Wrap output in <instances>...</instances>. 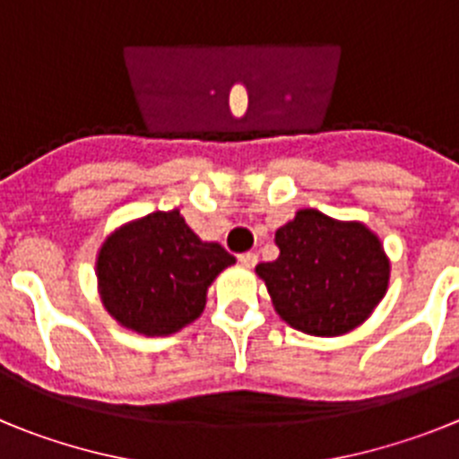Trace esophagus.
Returning a JSON list of instances; mask_svg holds the SVG:
<instances>
[{"label": "esophagus", "mask_w": 459, "mask_h": 459, "mask_svg": "<svg viewBox=\"0 0 459 459\" xmlns=\"http://www.w3.org/2000/svg\"><path fill=\"white\" fill-rule=\"evenodd\" d=\"M238 262H241L243 266H248V269H253V266L257 264V255H255V253H243V255H238Z\"/></svg>", "instance_id": "obj_1"}]
</instances>
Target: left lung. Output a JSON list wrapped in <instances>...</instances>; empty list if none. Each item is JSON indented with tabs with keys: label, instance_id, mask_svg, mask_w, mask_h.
Masks as SVG:
<instances>
[{
	"label": "left lung",
	"instance_id": "left-lung-1",
	"mask_svg": "<svg viewBox=\"0 0 459 459\" xmlns=\"http://www.w3.org/2000/svg\"><path fill=\"white\" fill-rule=\"evenodd\" d=\"M280 255L257 264L275 312L291 328L333 338L366 322L388 290L391 264L363 222L301 209L275 232Z\"/></svg>",
	"mask_w": 459,
	"mask_h": 459
}]
</instances>
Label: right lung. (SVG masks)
I'll use <instances>...</instances> for the list:
<instances>
[{
    "instance_id": "right-lung-1",
    "label": "right lung",
    "mask_w": 459,
    "mask_h": 459,
    "mask_svg": "<svg viewBox=\"0 0 459 459\" xmlns=\"http://www.w3.org/2000/svg\"><path fill=\"white\" fill-rule=\"evenodd\" d=\"M234 262L222 246L202 241L179 209L156 211L103 241L96 259L100 301L137 333H177L200 317L209 285Z\"/></svg>"
}]
</instances>
